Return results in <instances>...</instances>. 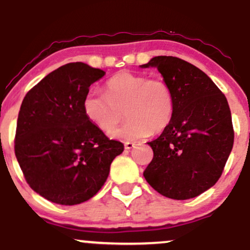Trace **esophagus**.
<instances>
[{"label": "esophagus", "instance_id": "esophagus-1", "mask_svg": "<svg viewBox=\"0 0 250 250\" xmlns=\"http://www.w3.org/2000/svg\"><path fill=\"white\" fill-rule=\"evenodd\" d=\"M134 147H135V143L134 142H129V141L125 142V149H131V148H134Z\"/></svg>", "mask_w": 250, "mask_h": 250}]
</instances>
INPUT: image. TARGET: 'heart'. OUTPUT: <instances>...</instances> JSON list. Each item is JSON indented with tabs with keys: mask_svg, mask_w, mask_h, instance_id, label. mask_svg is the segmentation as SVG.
Masks as SVG:
<instances>
[{
	"mask_svg": "<svg viewBox=\"0 0 250 250\" xmlns=\"http://www.w3.org/2000/svg\"><path fill=\"white\" fill-rule=\"evenodd\" d=\"M127 122L110 132L114 139H145L165 131L175 113V96L171 85L162 77L120 71L105 83V94L90 90L83 99V111L91 123L103 131H110L123 118Z\"/></svg>",
	"mask_w": 250,
	"mask_h": 250,
	"instance_id": "heart-1",
	"label": "heart"
}]
</instances>
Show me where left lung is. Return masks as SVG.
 Masks as SVG:
<instances>
[{
  "instance_id": "obj_1",
  "label": "left lung",
  "mask_w": 250,
  "mask_h": 250,
  "mask_svg": "<svg viewBox=\"0 0 250 250\" xmlns=\"http://www.w3.org/2000/svg\"><path fill=\"white\" fill-rule=\"evenodd\" d=\"M141 67H156L175 96L170 125L148 142L154 156L143 176L169 199L199 196L220 179L233 148L226 96L202 70L179 57L155 56Z\"/></svg>"
}]
</instances>
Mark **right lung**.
Segmentation results:
<instances>
[{
  "instance_id": "right-lung-1",
  "label": "right lung",
  "mask_w": 250,
  "mask_h": 250,
  "mask_svg": "<svg viewBox=\"0 0 250 250\" xmlns=\"http://www.w3.org/2000/svg\"><path fill=\"white\" fill-rule=\"evenodd\" d=\"M104 71L73 62L57 68L25 94L15 134V155L29 187L54 203L88 201L123 151L83 111L89 87Z\"/></svg>"
}]
</instances>
